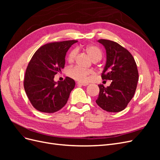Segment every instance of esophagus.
I'll use <instances>...</instances> for the list:
<instances>
[{"label": "esophagus", "instance_id": "1", "mask_svg": "<svg viewBox=\"0 0 160 160\" xmlns=\"http://www.w3.org/2000/svg\"><path fill=\"white\" fill-rule=\"evenodd\" d=\"M77 84L79 85H82V86H87V85H89L88 83H84V82H80V81L77 82Z\"/></svg>", "mask_w": 160, "mask_h": 160}]
</instances>
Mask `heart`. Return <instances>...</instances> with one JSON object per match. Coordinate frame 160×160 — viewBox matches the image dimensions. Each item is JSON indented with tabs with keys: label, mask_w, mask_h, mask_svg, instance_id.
<instances>
[{
	"label": "heart",
	"mask_w": 160,
	"mask_h": 160,
	"mask_svg": "<svg viewBox=\"0 0 160 160\" xmlns=\"http://www.w3.org/2000/svg\"><path fill=\"white\" fill-rule=\"evenodd\" d=\"M85 51L89 57L91 58V59L93 61H99L101 57H102V51H101L99 48L94 45H89L86 47ZM78 52V50L77 49H72L69 55V61H72L75 59ZM67 74L71 78L75 79L76 80L83 81H85L88 78V77L90 75H93V72L90 70H85L81 69L78 67H70L67 70Z\"/></svg>",
	"instance_id": "heart-1"
}]
</instances>
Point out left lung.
I'll return each instance as SVG.
<instances>
[{"label":"left lung","mask_w":160,"mask_h":160,"mask_svg":"<svg viewBox=\"0 0 160 160\" xmlns=\"http://www.w3.org/2000/svg\"><path fill=\"white\" fill-rule=\"evenodd\" d=\"M106 51V63L101 73L103 80L111 81L105 88L99 85L96 103L108 112H119L127 107L136 90L139 79L137 65L132 54L118 43L100 39Z\"/></svg>","instance_id":"left-lung-1"}]
</instances>
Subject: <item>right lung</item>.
Here are the masks:
<instances>
[{"instance_id":"1","label":"right lung","mask_w":160,"mask_h":160,"mask_svg":"<svg viewBox=\"0 0 160 160\" xmlns=\"http://www.w3.org/2000/svg\"><path fill=\"white\" fill-rule=\"evenodd\" d=\"M77 41L48 43L33 55L26 70L24 88L32 106L44 113H55L67 103L75 81L67 77L63 81H55L57 72L65 64L67 51Z\"/></svg>"}]
</instances>
